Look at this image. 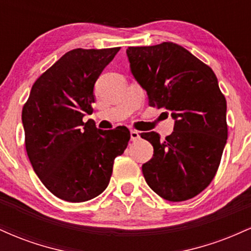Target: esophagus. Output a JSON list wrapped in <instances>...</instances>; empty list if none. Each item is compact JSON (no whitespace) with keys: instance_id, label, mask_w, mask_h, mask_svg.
Instances as JSON below:
<instances>
[{"instance_id":"esophagus-1","label":"esophagus","mask_w":251,"mask_h":251,"mask_svg":"<svg viewBox=\"0 0 251 251\" xmlns=\"http://www.w3.org/2000/svg\"><path fill=\"white\" fill-rule=\"evenodd\" d=\"M140 139V133L138 131H135V129H132L131 131V140L132 142H135V140Z\"/></svg>"}]
</instances>
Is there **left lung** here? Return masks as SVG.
<instances>
[{"mask_svg":"<svg viewBox=\"0 0 251 251\" xmlns=\"http://www.w3.org/2000/svg\"><path fill=\"white\" fill-rule=\"evenodd\" d=\"M132 75L151 106L165 109L174 132L160 139L142 133L153 146L143 164L148 185L170 201L190 200L214 179L227 139L226 101L209 66L174 42L126 50Z\"/></svg>","mask_w":251,"mask_h":251,"instance_id":"left-lung-1","label":"left lung"}]
</instances>
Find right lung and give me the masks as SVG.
Listing matches in <instances>:
<instances>
[{
    "mask_svg": "<svg viewBox=\"0 0 251 251\" xmlns=\"http://www.w3.org/2000/svg\"><path fill=\"white\" fill-rule=\"evenodd\" d=\"M120 48L73 50L31 87L22 109L25 150L43 185L63 201L79 203L107 188L116 157L127 148L129 131L97 128L92 119L94 85Z\"/></svg>",
    "mask_w": 251,
    "mask_h": 251,
    "instance_id": "1",
    "label": "right lung"
}]
</instances>
